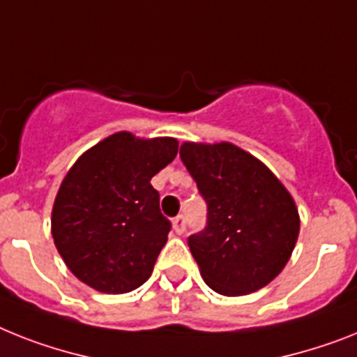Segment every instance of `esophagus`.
<instances>
[{
	"instance_id": "34e87169",
	"label": "esophagus",
	"mask_w": 357,
	"mask_h": 357,
	"mask_svg": "<svg viewBox=\"0 0 357 357\" xmlns=\"http://www.w3.org/2000/svg\"><path fill=\"white\" fill-rule=\"evenodd\" d=\"M173 229H175L176 234H184V229H185L184 215H176L175 219H173Z\"/></svg>"
}]
</instances>
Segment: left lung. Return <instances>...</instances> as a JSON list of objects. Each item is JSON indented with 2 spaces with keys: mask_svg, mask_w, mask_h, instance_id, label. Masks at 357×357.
Wrapping results in <instances>:
<instances>
[{
  "mask_svg": "<svg viewBox=\"0 0 357 357\" xmlns=\"http://www.w3.org/2000/svg\"><path fill=\"white\" fill-rule=\"evenodd\" d=\"M181 158L208 208L204 228L188 237L206 284L222 296L266 287L299 235L290 193L263 162L234 144H184Z\"/></svg>",
  "mask_w": 357,
  "mask_h": 357,
  "instance_id": "8db88e82",
  "label": "left lung"
}]
</instances>
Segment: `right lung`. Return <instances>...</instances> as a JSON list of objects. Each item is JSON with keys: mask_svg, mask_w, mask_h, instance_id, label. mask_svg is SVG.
I'll return each mask as SVG.
<instances>
[{"mask_svg": "<svg viewBox=\"0 0 357 357\" xmlns=\"http://www.w3.org/2000/svg\"><path fill=\"white\" fill-rule=\"evenodd\" d=\"M176 151L175 138L116 132L70 167L52 208V237L79 281L126 294L149 279L172 229L151 178Z\"/></svg>", "mask_w": 357, "mask_h": 357, "instance_id": "obj_1", "label": "right lung"}]
</instances>
